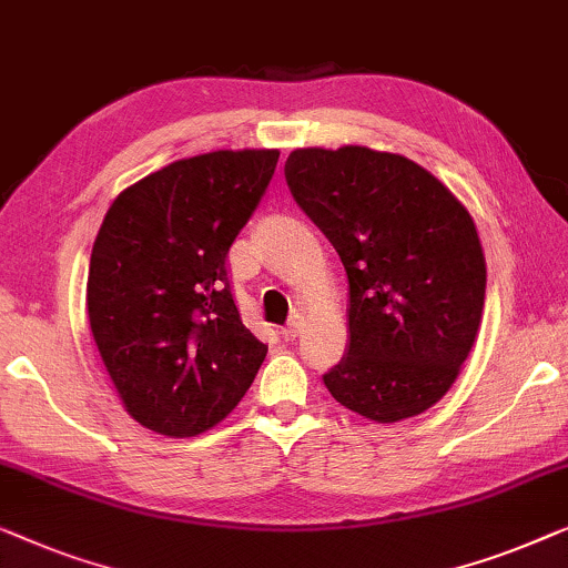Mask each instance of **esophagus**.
Masks as SVG:
<instances>
[{
	"mask_svg": "<svg viewBox=\"0 0 568 568\" xmlns=\"http://www.w3.org/2000/svg\"><path fill=\"white\" fill-rule=\"evenodd\" d=\"M301 326H303V322H301V316H293L291 322H287V326H283V337L285 339H295L298 337V332H301Z\"/></svg>",
	"mask_w": 568,
	"mask_h": 568,
	"instance_id": "esophagus-1",
	"label": "esophagus"
}]
</instances>
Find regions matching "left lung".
Returning a JSON list of instances; mask_svg holds the SVG:
<instances>
[{
  "mask_svg": "<svg viewBox=\"0 0 568 568\" xmlns=\"http://www.w3.org/2000/svg\"><path fill=\"white\" fill-rule=\"evenodd\" d=\"M285 180L349 281V347L324 386L381 425L427 412L481 326L486 260L466 205L425 166L367 146L295 149Z\"/></svg>",
  "mask_w": 568,
  "mask_h": 568,
  "instance_id": "8db88e82",
  "label": "left lung"
}]
</instances>
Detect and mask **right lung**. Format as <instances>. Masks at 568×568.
I'll return each instance as SVG.
<instances>
[{
    "instance_id": "right-lung-1",
    "label": "right lung",
    "mask_w": 568,
    "mask_h": 568,
    "mask_svg": "<svg viewBox=\"0 0 568 568\" xmlns=\"http://www.w3.org/2000/svg\"><path fill=\"white\" fill-rule=\"evenodd\" d=\"M281 151H211L115 197L94 239L87 314L125 412L151 433L195 437L252 386L267 345L242 324L226 254Z\"/></svg>"
}]
</instances>
